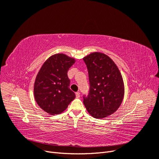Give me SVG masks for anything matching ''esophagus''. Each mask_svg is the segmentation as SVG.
<instances>
[{"label":"esophagus","mask_w":159,"mask_h":159,"mask_svg":"<svg viewBox=\"0 0 159 159\" xmlns=\"http://www.w3.org/2000/svg\"><path fill=\"white\" fill-rule=\"evenodd\" d=\"M75 96H76V98H80V94L79 92H76L75 93Z\"/></svg>","instance_id":"1"}]
</instances>
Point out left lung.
Wrapping results in <instances>:
<instances>
[{
  "label": "left lung",
  "mask_w": 159,
  "mask_h": 159,
  "mask_svg": "<svg viewBox=\"0 0 159 159\" xmlns=\"http://www.w3.org/2000/svg\"><path fill=\"white\" fill-rule=\"evenodd\" d=\"M87 66L89 91L84 103L91 116L102 119L116 111L124 97V84L117 66L109 56L94 52L83 58Z\"/></svg>",
  "instance_id": "obj_1"
}]
</instances>
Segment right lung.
Here are the masks:
<instances>
[{"label":"right lung","mask_w":159,"mask_h":159,"mask_svg":"<svg viewBox=\"0 0 159 159\" xmlns=\"http://www.w3.org/2000/svg\"><path fill=\"white\" fill-rule=\"evenodd\" d=\"M75 60L64 54L52 56L43 64L36 76L34 88L38 105L50 115L59 114L75 98L70 89L68 71Z\"/></svg>","instance_id":"add662e5"}]
</instances>
